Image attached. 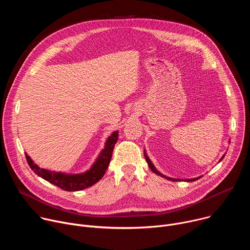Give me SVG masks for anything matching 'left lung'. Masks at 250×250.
<instances>
[{
	"instance_id": "8db88e82",
	"label": "left lung",
	"mask_w": 250,
	"mask_h": 250,
	"mask_svg": "<svg viewBox=\"0 0 250 250\" xmlns=\"http://www.w3.org/2000/svg\"><path fill=\"white\" fill-rule=\"evenodd\" d=\"M145 157H146V162H147V164H148V166H149V168L151 169V171L152 172H154L155 174H157V175H160L161 177H164V178H166V179H168V180H170V181H180V179H174V178H170V177H166V176H164L163 174H161L159 171H157V169L154 167V165L152 164V162L150 161V159L148 158V156H147V154H146V150H145ZM225 157V155H223L222 156V158L220 159V161L219 162H221L222 160H223V158ZM201 177H198V178H193V179H186L185 181H187V182H192V181H196V180H198V179H200Z\"/></svg>"
}]
</instances>
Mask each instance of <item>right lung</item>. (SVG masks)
Instances as JSON below:
<instances>
[{"instance_id":"1","label":"right lung","mask_w":250,"mask_h":250,"mask_svg":"<svg viewBox=\"0 0 250 250\" xmlns=\"http://www.w3.org/2000/svg\"><path fill=\"white\" fill-rule=\"evenodd\" d=\"M118 138L119 131L116 130L106 139L104 148L101 151L99 157L92 165V167L86 172L80 174H66L63 172H55L41 168L31 160L27 154H25V157L31 170H33V172L38 176L42 177V179L59 187L60 189H63L64 191H80L93 186L99 180H101V178L104 175L105 170L109 167L113 155V150Z\"/></svg>"}]
</instances>
